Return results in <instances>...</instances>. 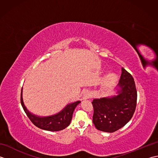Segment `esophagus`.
I'll return each mask as SVG.
<instances>
[{
    "label": "esophagus",
    "instance_id": "1",
    "mask_svg": "<svg viewBox=\"0 0 158 158\" xmlns=\"http://www.w3.org/2000/svg\"><path fill=\"white\" fill-rule=\"evenodd\" d=\"M90 96H91V94H90V92L89 91H85L84 92H83V96H82V98L83 100L85 99H88Z\"/></svg>",
    "mask_w": 158,
    "mask_h": 158
}]
</instances>
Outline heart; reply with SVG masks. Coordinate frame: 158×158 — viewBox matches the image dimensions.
Returning a JSON list of instances; mask_svg holds the SVG:
<instances>
[{"mask_svg": "<svg viewBox=\"0 0 158 158\" xmlns=\"http://www.w3.org/2000/svg\"><path fill=\"white\" fill-rule=\"evenodd\" d=\"M117 76L114 73H109L106 75L103 81V87L104 88H108V87L113 85L114 83L116 81Z\"/></svg>", "mask_w": 158, "mask_h": 158, "instance_id": "obj_1", "label": "heart"}]
</instances>
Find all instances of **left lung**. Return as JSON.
I'll use <instances>...</instances> for the list:
<instances>
[{
    "label": "left lung",
    "instance_id": "8db88e82",
    "mask_svg": "<svg viewBox=\"0 0 158 158\" xmlns=\"http://www.w3.org/2000/svg\"><path fill=\"white\" fill-rule=\"evenodd\" d=\"M115 92L116 95L95 98L92 102L93 123L102 132L111 133L122 128L135 111L137 100L135 83L132 76L123 68Z\"/></svg>",
    "mask_w": 158,
    "mask_h": 158
}]
</instances>
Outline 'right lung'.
<instances>
[{
  "label": "right lung",
  "mask_w": 158,
  "mask_h": 158,
  "mask_svg": "<svg viewBox=\"0 0 158 158\" xmlns=\"http://www.w3.org/2000/svg\"><path fill=\"white\" fill-rule=\"evenodd\" d=\"M22 92L23 90L22 89L21 104L28 118L36 127L42 130L52 131V132L62 130L68 127L72 120L74 110L76 108V106L81 102L79 100H77V101L74 102L69 103L62 110H60L58 113L54 114V115L49 116H39L30 112L26 108L24 103H23Z\"/></svg>",
  "instance_id": "1"
}]
</instances>
